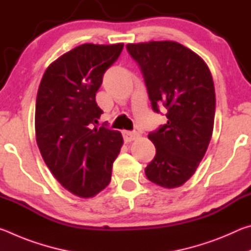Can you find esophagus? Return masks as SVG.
Listing matches in <instances>:
<instances>
[{
    "label": "esophagus",
    "instance_id": "obj_1",
    "mask_svg": "<svg viewBox=\"0 0 251 251\" xmlns=\"http://www.w3.org/2000/svg\"><path fill=\"white\" fill-rule=\"evenodd\" d=\"M123 136H124V141L126 143L133 142L135 139H137L139 137V134L137 131H130V130H124L123 131Z\"/></svg>",
    "mask_w": 251,
    "mask_h": 251
}]
</instances>
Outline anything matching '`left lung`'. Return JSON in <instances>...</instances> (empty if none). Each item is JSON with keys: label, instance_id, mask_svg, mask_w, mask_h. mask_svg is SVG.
<instances>
[{"label": "left lung", "instance_id": "8db88e82", "mask_svg": "<svg viewBox=\"0 0 251 251\" xmlns=\"http://www.w3.org/2000/svg\"><path fill=\"white\" fill-rule=\"evenodd\" d=\"M127 50L141 67L151 107L166 112L167 123L148 135L156 155L145 168L164 188L184 185L199 166L214 130V80L198 54L174 41L129 43Z\"/></svg>", "mask_w": 251, "mask_h": 251}]
</instances>
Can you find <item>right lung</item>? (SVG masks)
I'll use <instances>...</instances> for the list:
<instances>
[{"instance_id":"1","label":"right lung","mask_w":251,"mask_h":251,"mask_svg":"<svg viewBox=\"0 0 251 251\" xmlns=\"http://www.w3.org/2000/svg\"><path fill=\"white\" fill-rule=\"evenodd\" d=\"M124 44L86 43L46 69L35 106L36 143L46 166L66 190L80 198L101 192L123 146L118 130L96 126L103 110L95 96L105 71Z\"/></svg>"}]
</instances>
